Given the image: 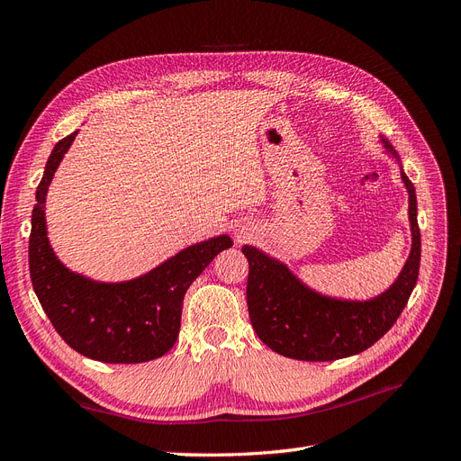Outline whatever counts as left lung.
Wrapping results in <instances>:
<instances>
[{
  "label": "left lung",
  "mask_w": 461,
  "mask_h": 461,
  "mask_svg": "<svg viewBox=\"0 0 461 461\" xmlns=\"http://www.w3.org/2000/svg\"><path fill=\"white\" fill-rule=\"evenodd\" d=\"M381 144L398 163L386 138ZM402 183L410 194L411 249L396 281L371 300H340L321 294L292 273L283 261L254 246H242L248 258V313L263 344L273 352L302 361H332L367 350L396 323L420 275L421 232L417 225V198L400 163Z\"/></svg>",
  "instance_id": "obj_1"
}]
</instances>
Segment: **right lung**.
<instances>
[{
	"instance_id": "add662e5",
	"label": "right lung",
	"mask_w": 461,
	"mask_h": 461,
	"mask_svg": "<svg viewBox=\"0 0 461 461\" xmlns=\"http://www.w3.org/2000/svg\"><path fill=\"white\" fill-rule=\"evenodd\" d=\"M77 134L55 144L36 188L29 240L31 281L53 329L73 350L104 364H142L171 350L186 290L232 240L221 234L192 244L156 269L122 283H100L68 271L48 239L46 196Z\"/></svg>"
}]
</instances>
